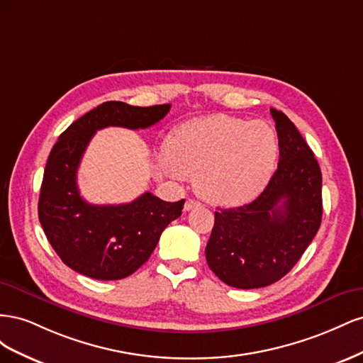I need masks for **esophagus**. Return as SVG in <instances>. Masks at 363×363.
Returning <instances> with one entry per match:
<instances>
[{
    "mask_svg": "<svg viewBox=\"0 0 363 363\" xmlns=\"http://www.w3.org/2000/svg\"><path fill=\"white\" fill-rule=\"evenodd\" d=\"M199 206H201V203H200L199 200H195V199H188V200H186V203H184V211H186V212H189V211H192V208L199 207Z\"/></svg>",
    "mask_w": 363,
    "mask_h": 363,
    "instance_id": "34e87169",
    "label": "esophagus"
}]
</instances>
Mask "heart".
<instances>
[{
    "label": "heart",
    "instance_id": "heart-1",
    "mask_svg": "<svg viewBox=\"0 0 363 363\" xmlns=\"http://www.w3.org/2000/svg\"><path fill=\"white\" fill-rule=\"evenodd\" d=\"M169 167L199 175L207 200L242 204L263 189L277 160L272 128L225 115L188 121L175 127L167 140Z\"/></svg>",
    "mask_w": 363,
    "mask_h": 363
}]
</instances>
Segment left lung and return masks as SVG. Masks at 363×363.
Wrapping results in <instances>:
<instances>
[{"instance_id": "obj_1", "label": "left lung", "mask_w": 363, "mask_h": 363, "mask_svg": "<svg viewBox=\"0 0 363 363\" xmlns=\"http://www.w3.org/2000/svg\"><path fill=\"white\" fill-rule=\"evenodd\" d=\"M279 164L248 204L215 212L206 260L219 280L238 289L265 288L300 260L323 218V177L313 151L292 121L271 108Z\"/></svg>"}]
</instances>
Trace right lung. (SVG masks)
<instances>
[{"label": "right lung", "instance_id": "right-lung-1", "mask_svg": "<svg viewBox=\"0 0 363 363\" xmlns=\"http://www.w3.org/2000/svg\"><path fill=\"white\" fill-rule=\"evenodd\" d=\"M169 108L107 101L59 136L43 172L38 212L51 247L71 269L96 280L125 279L144 265L163 230L182 215L184 200L168 203L145 192L127 204L95 206L82 199L77 186V169L96 130L148 128Z\"/></svg>", "mask_w": 363, "mask_h": 363}]
</instances>
